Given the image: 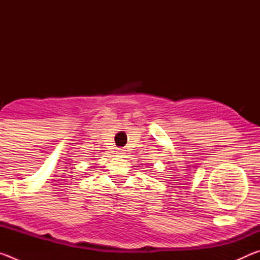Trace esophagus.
Returning <instances> with one entry per match:
<instances>
[{
	"mask_svg": "<svg viewBox=\"0 0 260 260\" xmlns=\"http://www.w3.org/2000/svg\"><path fill=\"white\" fill-rule=\"evenodd\" d=\"M117 153H118V155L124 156L125 153H126V150H125V149H121V148H119V149H117Z\"/></svg>",
	"mask_w": 260,
	"mask_h": 260,
	"instance_id": "34e87169",
	"label": "esophagus"
}]
</instances>
